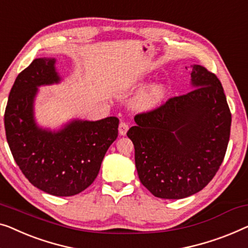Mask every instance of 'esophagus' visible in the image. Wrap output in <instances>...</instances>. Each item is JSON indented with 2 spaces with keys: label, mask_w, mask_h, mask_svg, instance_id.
<instances>
[{
  "label": "esophagus",
  "mask_w": 248,
  "mask_h": 248,
  "mask_svg": "<svg viewBox=\"0 0 248 248\" xmlns=\"http://www.w3.org/2000/svg\"><path fill=\"white\" fill-rule=\"evenodd\" d=\"M128 131V124L126 122H121L120 126H118V132H120L121 135H126Z\"/></svg>",
  "instance_id": "obj_1"
}]
</instances>
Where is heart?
<instances>
[{
    "label": "heart",
    "instance_id": "heart-1",
    "mask_svg": "<svg viewBox=\"0 0 248 248\" xmlns=\"http://www.w3.org/2000/svg\"><path fill=\"white\" fill-rule=\"evenodd\" d=\"M166 96V87L163 84H153L143 91L136 98V106L142 109L155 108Z\"/></svg>",
    "mask_w": 248,
    "mask_h": 248
}]
</instances>
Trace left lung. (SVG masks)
<instances>
[{"label":"left lung","instance_id":"8db88e82","mask_svg":"<svg viewBox=\"0 0 248 248\" xmlns=\"http://www.w3.org/2000/svg\"><path fill=\"white\" fill-rule=\"evenodd\" d=\"M192 91L134 117L127 132L141 184L153 196L182 199L215 177L231 135L232 114L217 76L190 68Z\"/></svg>","mask_w":248,"mask_h":248}]
</instances>
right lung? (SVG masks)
Masks as SVG:
<instances>
[{
  "instance_id": "obj_1",
  "label": "right lung",
  "mask_w": 248,
  "mask_h": 248,
  "mask_svg": "<svg viewBox=\"0 0 248 248\" xmlns=\"http://www.w3.org/2000/svg\"><path fill=\"white\" fill-rule=\"evenodd\" d=\"M55 58H38L17 75L4 114L6 140L26 178L49 195L84 191L97 177L105 153L118 134V118L74 120L59 131L39 127L33 104L38 87L58 84Z\"/></svg>"
}]
</instances>
